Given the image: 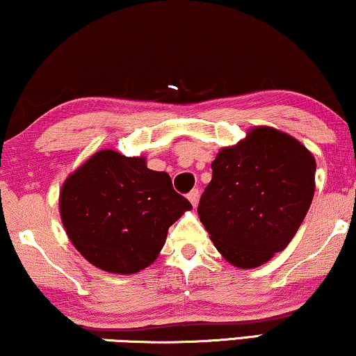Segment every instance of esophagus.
I'll use <instances>...</instances> for the list:
<instances>
[{"label":"esophagus","instance_id":"1","mask_svg":"<svg viewBox=\"0 0 356 356\" xmlns=\"http://www.w3.org/2000/svg\"><path fill=\"white\" fill-rule=\"evenodd\" d=\"M188 199H189V202L193 204V207H196L199 202V189H193V191L188 194Z\"/></svg>","mask_w":356,"mask_h":356}]
</instances>
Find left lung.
<instances>
[{
  "label": "left lung",
  "mask_w": 356,
  "mask_h": 356,
  "mask_svg": "<svg viewBox=\"0 0 356 356\" xmlns=\"http://www.w3.org/2000/svg\"><path fill=\"white\" fill-rule=\"evenodd\" d=\"M314 173L313 154L270 126H256L218 150L197 206L217 251L240 269H254L284 251L313 201Z\"/></svg>",
  "instance_id": "left-lung-1"
}]
</instances>
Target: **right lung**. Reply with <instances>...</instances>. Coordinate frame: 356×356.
Wrapping results in <instances>:
<instances>
[{"label": "right lung", "mask_w": 356, "mask_h": 356, "mask_svg": "<svg viewBox=\"0 0 356 356\" xmlns=\"http://www.w3.org/2000/svg\"><path fill=\"white\" fill-rule=\"evenodd\" d=\"M189 209L168 173L149 170L145 157L111 149L86 160L60 191L61 222L72 245L92 266L120 275L152 264L168 228Z\"/></svg>", "instance_id": "obj_1"}]
</instances>
